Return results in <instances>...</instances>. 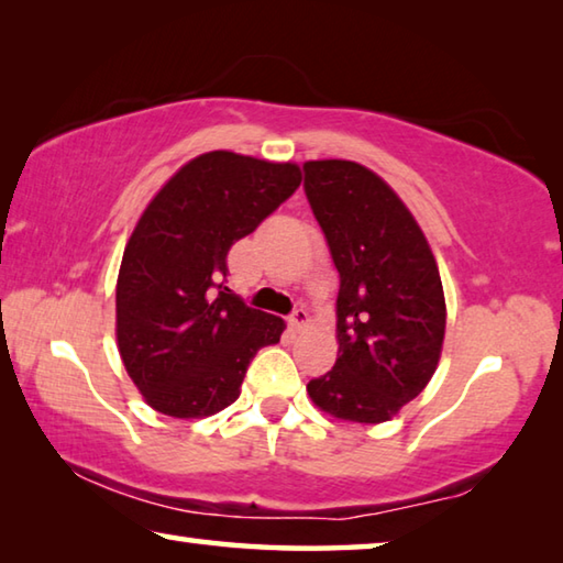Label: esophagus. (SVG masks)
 Instances as JSON below:
<instances>
[{"mask_svg": "<svg viewBox=\"0 0 563 563\" xmlns=\"http://www.w3.org/2000/svg\"><path fill=\"white\" fill-rule=\"evenodd\" d=\"M288 320H290L292 328H305V325H308V322H310V316H308V310H305L302 305H300V308H295V310L290 312Z\"/></svg>", "mask_w": 563, "mask_h": 563, "instance_id": "1", "label": "esophagus"}]
</instances>
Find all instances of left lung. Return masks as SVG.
Listing matches in <instances>:
<instances>
[{"instance_id": "left-lung-1", "label": "left lung", "mask_w": 563, "mask_h": 563, "mask_svg": "<svg viewBox=\"0 0 563 563\" xmlns=\"http://www.w3.org/2000/svg\"><path fill=\"white\" fill-rule=\"evenodd\" d=\"M305 196L340 273L330 373L308 383L322 412L350 422L393 419L440 362L446 308L434 255L412 213L355 161H308Z\"/></svg>"}]
</instances>
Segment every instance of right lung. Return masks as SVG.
<instances>
[{
  "label": "right lung",
  "mask_w": 563,
  "mask_h": 563,
  "mask_svg": "<svg viewBox=\"0 0 563 563\" xmlns=\"http://www.w3.org/2000/svg\"><path fill=\"white\" fill-rule=\"evenodd\" d=\"M295 164L211 151L178 170L133 228L117 283V340L161 415L221 412L283 320L228 290V251L300 186Z\"/></svg>",
  "instance_id": "obj_1"
}]
</instances>
